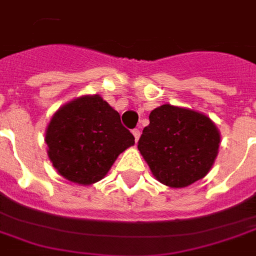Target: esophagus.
I'll return each mask as SVG.
<instances>
[{
	"instance_id": "esophagus-1",
	"label": "esophagus",
	"mask_w": 256,
	"mask_h": 256,
	"mask_svg": "<svg viewBox=\"0 0 256 256\" xmlns=\"http://www.w3.org/2000/svg\"><path fill=\"white\" fill-rule=\"evenodd\" d=\"M132 134H134V136H135V140L138 142V140H139V138H140V130H138V128H135V130H132Z\"/></svg>"
}]
</instances>
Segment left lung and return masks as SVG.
<instances>
[{
	"mask_svg": "<svg viewBox=\"0 0 256 256\" xmlns=\"http://www.w3.org/2000/svg\"><path fill=\"white\" fill-rule=\"evenodd\" d=\"M220 140V130L206 114L164 104L150 113L138 148L160 184L186 188L210 172Z\"/></svg>",
	"mask_w": 256,
	"mask_h": 256,
	"instance_id": "left-lung-1",
	"label": "left lung"
}]
</instances>
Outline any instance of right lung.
I'll return each instance as SVG.
<instances>
[{
  "label": "right lung",
  "mask_w": 256,
  "mask_h": 256,
  "mask_svg": "<svg viewBox=\"0 0 256 256\" xmlns=\"http://www.w3.org/2000/svg\"><path fill=\"white\" fill-rule=\"evenodd\" d=\"M47 154L59 176L92 185L106 176L117 156L135 144L120 114L98 96H82L54 113L46 130Z\"/></svg>",
  "instance_id": "obj_1"
}]
</instances>
